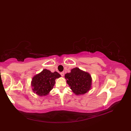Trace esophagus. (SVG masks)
I'll list each match as a JSON object with an SVG mask.
<instances>
[{
	"label": "esophagus",
	"mask_w": 131,
	"mask_h": 131,
	"mask_svg": "<svg viewBox=\"0 0 131 131\" xmlns=\"http://www.w3.org/2000/svg\"><path fill=\"white\" fill-rule=\"evenodd\" d=\"M64 74H65V73H64V72H61V73H60V75H61V77H63L64 76Z\"/></svg>",
	"instance_id": "obj_1"
}]
</instances>
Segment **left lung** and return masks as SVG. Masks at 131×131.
Masks as SVG:
<instances>
[{
    "label": "left lung",
    "instance_id": "8db88e82",
    "mask_svg": "<svg viewBox=\"0 0 131 131\" xmlns=\"http://www.w3.org/2000/svg\"><path fill=\"white\" fill-rule=\"evenodd\" d=\"M67 83L76 95L84 94L91 90L92 78L90 73L75 67L65 75Z\"/></svg>",
    "mask_w": 131,
    "mask_h": 131
}]
</instances>
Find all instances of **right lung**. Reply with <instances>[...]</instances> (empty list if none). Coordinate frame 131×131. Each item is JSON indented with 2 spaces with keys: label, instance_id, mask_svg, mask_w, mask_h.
Segmentation results:
<instances>
[{
  "label": "right lung",
  "instance_id": "1",
  "mask_svg": "<svg viewBox=\"0 0 131 131\" xmlns=\"http://www.w3.org/2000/svg\"><path fill=\"white\" fill-rule=\"evenodd\" d=\"M61 77L57 72L52 73L44 69L33 77L31 81L32 90L39 96H46L49 93L55 84V80Z\"/></svg>",
  "mask_w": 131,
  "mask_h": 131
}]
</instances>
